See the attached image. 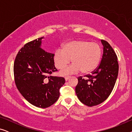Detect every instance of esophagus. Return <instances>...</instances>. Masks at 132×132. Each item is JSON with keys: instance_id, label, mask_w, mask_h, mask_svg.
<instances>
[{"instance_id": "34e87169", "label": "esophagus", "mask_w": 132, "mask_h": 132, "mask_svg": "<svg viewBox=\"0 0 132 132\" xmlns=\"http://www.w3.org/2000/svg\"><path fill=\"white\" fill-rule=\"evenodd\" d=\"M70 78H71V77H69V76H67V77H65V79L66 81H67V80H69V79H70Z\"/></svg>"}]
</instances>
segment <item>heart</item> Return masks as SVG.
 <instances>
[{
  "instance_id": "heart-1",
  "label": "heart",
  "mask_w": 132,
  "mask_h": 132,
  "mask_svg": "<svg viewBox=\"0 0 132 132\" xmlns=\"http://www.w3.org/2000/svg\"><path fill=\"white\" fill-rule=\"evenodd\" d=\"M102 48L98 43L85 40L68 41L62 48H57L54 53L53 60L56 67L62 69L71 61V65L60 72L62 76L78 73H89L94 70L100 62Z\"/></svg>"
}]
</instances>
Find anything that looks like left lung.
Returning a JSON list of instances; mask_svg holds the SVG:
<instances>
[{"label": "left lung", "instance_id": "left-lung-1", "mask_svg": "<svg viewBox=\"0 0 132 132\" xmlns=\"http://www.w3.org/2000/svg\"><path fill=\"white\" fill-rule=\"evenodd\" d=\"M103 46L99 66L85 78L79 77L75 91L79 100L88 106L98 105L111 94L118 74L117 56L107 41L101 40Z\"/></svg>", "mask_w": 132, "mask_h": 132}]
</instances>
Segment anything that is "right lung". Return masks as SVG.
I'll return each instance as SVG.
<instances>
[{
    "label": "right lung",
    "instance_id": "1",
    "mask_svg": "<svg viewBox=\"0 0 132 132\" xmlns=\"http://www.w3.org/2000/svg\"><path fill=\"white\" fill-rule=\"evenodd\" d=\"M39 38L27 43L18 52L14 64L17 88L23 97L32 105L46 108L59 97V89L65 84L64 77L49 76L57 71L54 54L41 48Z\"/></svg>",
    "mask_w": 132,
    "mask_h": 132
}]
</instances>
